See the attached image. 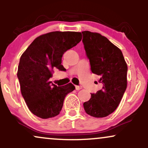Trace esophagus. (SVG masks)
<instances>
[{"instance_id": "esophagus-1", "label": "esophagus", "mask_w": 148, "mask_h": 148, "mask_svg": "<svg viewBox=\"0 0 148 148\" xmlns=\"http://www.w3.org/2000/svg\"><path fill=\"white\" fill-rule=\"evenodd\" d=\"M75 88H76V90H81V88H82V87H81V86H76Z\"/></svg>"}]
</instances>
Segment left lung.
<instances>
[{
    "label": "left lung",
    "mask_w": 148,
    "mask_h": 148,
    "mask_svg": "<svg viewBox=\"0 0 148 148\" xmlns=\"http://www.w3.org/2000/svg\"><path fill=\"white\" fill-rule=\"evenodd\" d=\"M82 34L92 72L99 76L103 86L84 103V110L95 118H103L116 109L126 90L127 65L120 49L106 37L90 31Z\"/></svg>",
    "instance_id": "left-lung-1"
}]
</instances>
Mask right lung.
<instances>
[{
    "mask_svg": "<svg viewBox=\"0 0 148 148\" xmlns=\"http://www.w3.org/2000/svg\"><path fill=\"white\" fill-rule=\"evenodd\" d=\"M81 39L79 32H51L37 37L20 58L17 77L21 95L36 116L42 119L56 116L65 97L75 89L71 83L57 86L49 79L53 68L63 69L62 55Z\"/></svg>",
    "mask_w": 148,
    "mask_h": 148,
    "instance_id": "right-lung-1",
    "label": "right lung"
}]
</instances>
